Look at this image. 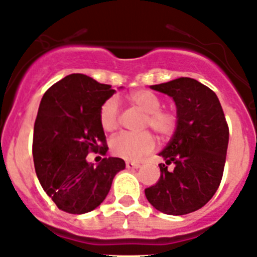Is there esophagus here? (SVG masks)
<instances>
[{"mask_svg": "<svg viewBox=\"0 0 257 257\" xmlns=\"http://www.w3.org/2000/svg\"><path fill=\"white\" fill-rule=\"evenodd\" d=\"M125 167L126 169H138V167H140V164H137V162H132V161H126Z\"/></svg>", "mask_w": 257, "mask_h": 257, "instance_id": "obj_1", "label": "esophagus"}]
</instances>
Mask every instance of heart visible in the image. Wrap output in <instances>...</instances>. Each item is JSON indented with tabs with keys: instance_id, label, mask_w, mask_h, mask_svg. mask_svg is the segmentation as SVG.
<instances>
[{
	"instance_id": "obj_1",
	"label": "heart",
	"mask_w": 257,
	"mask_h": 257,
	"mask_svg": "<svg viewBox=\"0 0 257 257\" xmlns=\"http://www.w3.org/2000/svg\"><path fill=\"white\" fill-rule=\"evenodd\" d=\"M132 104L140 107L146 112L143 128H151L161 138H169L175 133L179 123L176 112L172 110L161 109L162 100L150 90H137L129 95ZM100 124L106 132H112L119 125L120 120V106L116 97H109L100 107ZM156 147L155 137L150 132L142 133H124L117 134L110 142V150L112 155L117 157L137 161L143 156L152 152Z\"/></svg>"
}]
</instances>
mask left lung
I'll use <instances>...</instances> for the list:
<instances>
[{
	"label": "left lung",
	"instance_id": "1",
	"mask_svg": "<svg viewBox=\"0 0 257 257\" xmlns=\"http://www.w3.org/2000/svg\"><path fill=\"white\" fill-rule=\"evenodd\" d=\"M172 97L177 128L160 156L161 176L145 190L160 212L183 215L204 207L220 184L226 164L229 131L217 95L189 77L151 86ZM169 164L173 165L167 170Z\"/></svg>",
	"mask_w": 257,
	"mask_h": 257
}]
</instances>
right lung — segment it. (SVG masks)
I'll list each match as a JSON object with an SVG mask.
<instances>
[{
  "instance_id": "right-lung-1",
  "label": "right lung",
  "mask_w": 257,
  "mask_h": 257,
  "mask_svg": "<svg viewBox=\"0 0 257 257\" xmlns=\"http://www.w3.org/2000/svg\"><path fill=\"white\" fill-rule=\"evenodd\" d=\"M110 85L81 73L66 76L48 88L34 124L33 157L37 176L61 210L83 214L106 198L112 179L125 169L121 158L88 164V152L106 155L100 124L101 105L114 95Z\"/></svg>"
}]
</instances>
